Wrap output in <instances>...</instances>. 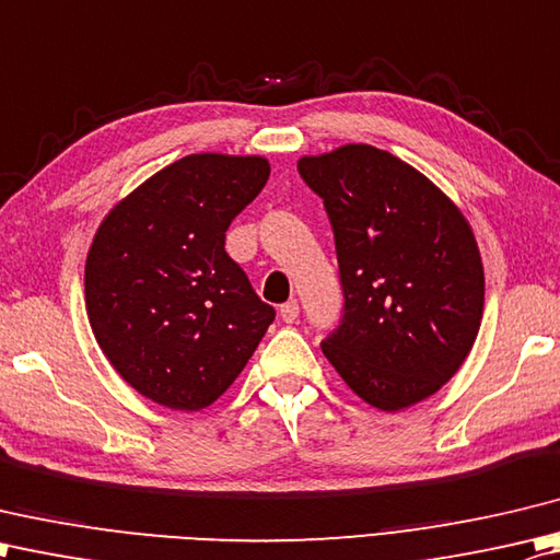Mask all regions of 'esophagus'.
I'll return each instance as SVG.
<instances>
[{"instance_id":"1","label":"esophagus","mask_w":560,"mask_h":560,"mask_svg":"<svg viewBox=\"0 0 560 560\" xmlns=\"http://www.w3.org/2000/svg\"><path fill=\"white\" fill-rule=\"evenodd\" d=\"M296 316H300V304H296V300H290L280 306V318L284 324H294Z\"/></svg>"}]
</instances>
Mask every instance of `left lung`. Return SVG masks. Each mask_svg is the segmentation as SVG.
Here are the masks:
<instances>
[{
  "label": "left lung",
  "mask_w": 560,
  "mask_h": 560,
  "mask_svg": "<svg viewBox=\"0 0 560 560\" xmlns=\"http://www.w3.org/2000/svg\"><path fill=\"white\" fill-rule=\"evenodd\" d=\"M334 230L343 314L322 340L364 401L401 410L435 394L469 355L483 266L469 222L430 180L370 144L300 159Z\"/></svg>",
  "instance_id": "8db88e82"
}]
</instances>
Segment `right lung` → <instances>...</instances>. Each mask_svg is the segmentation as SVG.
<instances>
[{"label":"right lung","instance_id":"obj_1","mask_svg":"<svg viewBox=\"0 0 560 560\" xmlns=\"http://www.w3.org/2000/svg\"><path fill=\"white\" fill-rule=\"evenodd\" d=\"M268 176L264 156L190 154L98 226L84 270L89 324L116 372L154 404L217 401L276 318L224 250Z\"/></svg>","mask_w":560,"mask_h":560}]
</instances>
